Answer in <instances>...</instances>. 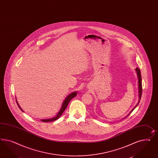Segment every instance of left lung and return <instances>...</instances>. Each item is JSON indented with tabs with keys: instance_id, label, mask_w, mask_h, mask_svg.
Here are the masks:
<instances>
[{
	"instance_id": "left-lung-1",
	"label": "left lung",
	"mask_w": 158,
	"mask_h": 158,
	"mask_svg": "<svg viewBox=\"0 0 158 158\" xmlns=\"http://www.w3.org/2000/svg\"><path fill=\"white\" fill-rule=\"evenodd\" d=\"M135 71L137 73V77H138V84H139V102H138V103L137 104V105L135 106V107H134V108L131 111L130 113L127 115L129 116L134 110L135 108L139 105V104L140 103V99H141V95H142V81H141V72H140V70L139 68H137L135 69Z\"/></svg>"
}]
</instances>
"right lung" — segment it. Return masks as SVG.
<instances>
[{
    "mask_svg": "<svg viewBox=\"0 0 158 158\" xmlns=\"http://www.w3.org/2000/svg\"><path fill=\"white\" fill-rule=\"evenodd\" d=\"M77 92H73L72 94H70V95H68V96L66 97V98L64 100V102H63V103H62V105L61 108L60 109V110H59L58 113L57 114V115H56L55 117L52 118H50V119H41V121L42 122H48L54 121L55 120L58 119L61 116V115L62 114V113L64 112V111L65 110V109L67 107L68 104L69 103L70 101L73 98H74V97H76V96L77 95ZM16 102H17V105H18V107L20 108V110H21L22 111L24 112V111H23V109L21 108V107L19 106V104L18 103L17 100H16Z\"/></svg>",
    "mask_w": 158,
    "mask_h": 158,
    "instance_id": "right-lung-1",
    "label": "right lung"
}]
</instances>
